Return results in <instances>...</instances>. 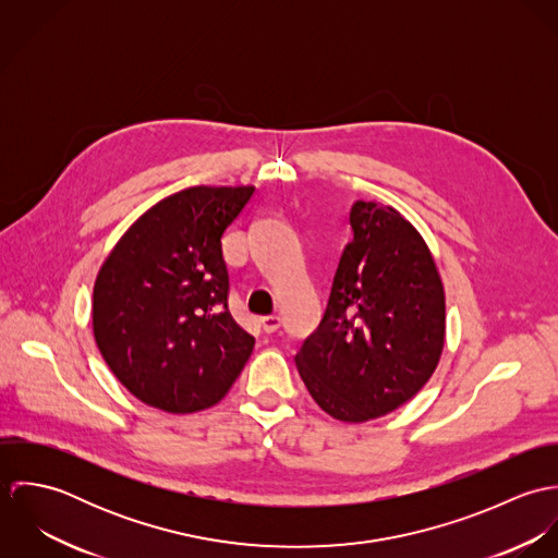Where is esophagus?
<instances>
[{
    "label": "esophagus",
    "mask_w": 558,
    "mask_h": 558,
    "mask_svg": "<svg viewBox=\"0 0 558 558\" xmlns=\"http://www.w3.org/2000/svg\"><path fill=\"white\" fill-rule=\"evenodd\" d=\"M259 324H262V328L266 332H275V330L281 328V318L277 314H272V316H264V318L259 319Z\"/></svg>",
    "instance_id": "esophagus-1"
}]
</instances>
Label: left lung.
Segmentation results:
<instances>
[{
    "mask_svg": "<svg viewBox=\"0 0 558 558\" xmlns=\"http://www.w3.org/2000/svg\"><path fill=\"white\" fill-rule=\"evenodd\" d=\"M318 328L294 356L319 408L345 423L383 416L414 398L445 343V290L418 232L374 202L350 208Z\"/></svg>",
    "mask_w": 558,
    "mask_h": 558,
    "instance_id": "left-lung-1",
    "label": "left lung"
}]
</instances>
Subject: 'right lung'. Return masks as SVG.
Instances as JSON below:
<instances>
[{
	"mask_svg": "<svg viewBox=\"0 0 558 558\" xmlns=\"http://www.w3.org/2000/svg\"><path fill=\"white\" fill-rule=\"evenodd\" d=\"M253 186H191L165 197L113 246L92 324L113 376L148 405L189 414L226 398L255 339L230 314L223 234Z\"/></svg>",
	"mask_w": 558,
	"mask_h": 558,
	"instance_id": "1",
	"label": "right lung"
}]
</instances>
